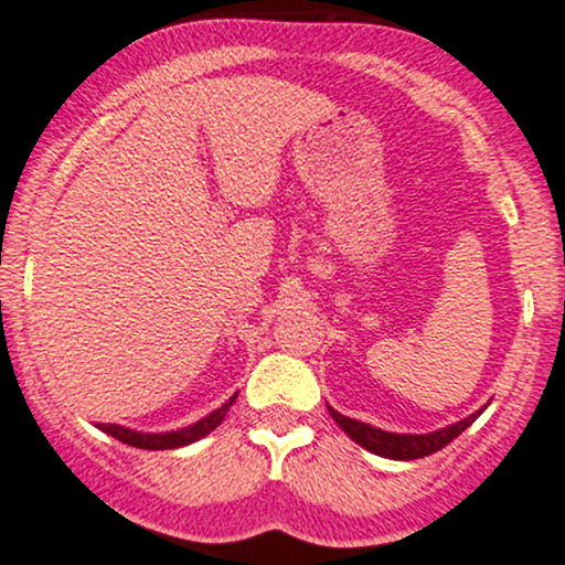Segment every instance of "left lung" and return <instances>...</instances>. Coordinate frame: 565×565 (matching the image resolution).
I'll return each mask as SVG.
<instances>
[{
  "label": "left lung",
  "instance_id": "left-lung-1",
  "mask_svg": "<svg viewBox=\"0 0 565 565\" xmlns=\"http://www.w3.org/2000/svg\"><path fill=\"white\" fill-rule=\"evenodd\" d=\"M328 409H330V415H333L335 424H339L341 429H344L347 435L358 443V446H363L366 451L377 454V457L404 459V461L429 457V454L440 451V448H446L448 443L457 440L461 431H465L467 426H470L472 420L481 415V409H478V413L467 415V418L457 420V424L446 426V429L429 431V435H396V431H383V429H377V426L363 424V420L347 418V415L335 413L333 407H328Z\"/></svg>",
  "mask_w": 565,
  "mask_h": 565
}]
</instances>
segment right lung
<instances>
[{"mask_svg":"<svg viewBox=\"0 0 565 565\" xmlns=\"http://www.w3.org/2000/svg\"><path fill=\"white\" fill-rule=\"evenodd\" d=\"M235 398H237V393L230 398V402L224 404V407L213 409V413L204 415L202 420H196V424L185 426V429H177V431L147 435V431L125 429V426H117V424H100L98 429L106 431V435H111L114 440L125 443V446L145 448V451H167V448H182V446H188V443H196V440H202L204 435H210V431H213L215 426L224 420V415L230 413V407H232V402H235Z\"/></svg>","mask_w":565,"mask_h":565,"instance_id":"right-lung-1","label":"right lung"}]
</instances>
